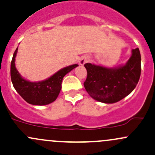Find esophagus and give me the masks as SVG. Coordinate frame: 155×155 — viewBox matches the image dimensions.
Segmentation results:
<instances>
[{
  "label": "esophagus",
  "instance_id": "obj_1",
  "mask_svg": "<svg viewBox=\"0 0 155 155\" xmlns=\"http://www.w3.org/2000/svg\"><path fill=\"white\" fill-rule=\"evenodd\" d=\"M89 61V58L87 56H83L82 58H81L79 61V64L80 65H84L86 63H87Z\"/></svg>",
  "mask_w": 155,
  "mask_h": 155
}]
</instances>
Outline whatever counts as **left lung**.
<instances>
[{
    "mask_svg": "<svg viewBox=\"0 0 155 155\" xmlns=\"http://www.w3.org/2000/svg\"><path fill=\"white\" fill-rule=\"evenodd\" d=\"M131 52L127 63L117 68L84 64L87 77L84 85L91 97L105 104H114L134 90L140 77L141 56L138 48Z\"/></svg>",
    "mask_w": 155,
    "mask_h": 155,
    "instance_id": "left-lung-1",
    "label": "left lung"
}]
</instances>
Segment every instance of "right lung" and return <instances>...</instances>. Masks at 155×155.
Listing matches in <instances>:
<instances>
[{
	"label": "right lung",
	"mask_w": 155,
	"mask_h": 155,
	"mask_svg": "<svg viewBox=\"0 0 155 155\" xmlns=\"http://www.w3.org/2000/svg\"><path fill=\"white\" fill-rule=\"evenodd\" d=\"M17 51L18 48L15 51L11 62V80L18 94L29 104L44 106L54 102L61 91L63 78L78 66L74 64L65 67L51 77L41 82H29L21 77L15 68V61Z\"/></svg>",
	"instance_id": "add662e5"
}]
</instances>
